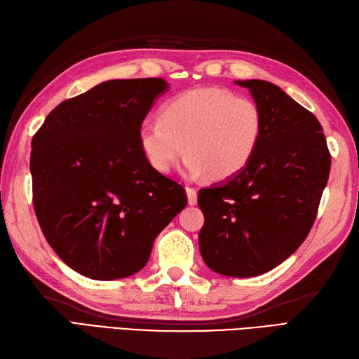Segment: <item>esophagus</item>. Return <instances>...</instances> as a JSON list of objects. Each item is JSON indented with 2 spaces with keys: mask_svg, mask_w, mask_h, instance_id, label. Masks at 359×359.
<instances>
[{
  "mask_svg": "<svg viewBox=\"0 0 359 359\" xmlns=\"http://www.w3.org/2000/svg\"><path fill=\"white\" fill-rule=\"evenodd\" d=\"M187 196H188V203L189 205H196L197 203V191L193 187H187Z\"/></svg>",
  "mask_w": 359,
  "mask_h": 359,
  "instance_id": "esophagus-1",
  "label": "esophagus"
}]
</instances>
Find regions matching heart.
I'll return each instance as SVG.
<instances>
[{"label":"heart","instance_id":"b5f03b06","mask_svg":"<svg viewBox=\"0 0 359 359\" xmlns=\"http://www.w3.org/2000/svg\"><path fill=\"white\" fill-rule=\"evenodd\" d=\"M262 135L264 114L253 98L210 86L170 98L158 120L142 125L139 140L157 171H170L187 149L188 175L225 180L251 162Z\"/></svg>","mask_w":359,"mask_h":359}]
</instances>
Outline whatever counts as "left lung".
I'll use <instances>...</instances> for the list:
<instances>
[{
	"label": "left lung",
	"mask_w": 359,
	"mask_h": 359,
	"mask_svg": "<svg viewBox=\"0 0 359 359\" xmlns=\"http://www.w3.org/2000/svg\"><path fill=\"white\" fill-rule=\"evenodd\" d=\"M236 83L261 106L264 135L239 174L199 191V248L212 271L251 278L284 262L306 241L329 180L330 151L318 118L279 86Z\"/></svg>",
	"instance_id": "left-lung-1"
}]
</instances>
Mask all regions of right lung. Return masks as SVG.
<instances>
[{
	"instance_id": "1",
	"label": "right lung",
	"mask_w": 359,
	"mask_h": 359,
	"mask_svg": "<svg viewBox=\"0 0 359 359\" xmlns=\"http://www.w3.org/2000/svg\"><path fill=\"white\" fill-rule=\"evenodd\" d=\"M162 79L109 80L67 98L32 139L34 210L52 250L83 276L111 280L147 265L185 189L151 166L139 131Z\"/></svg>"
}]
</instances>
